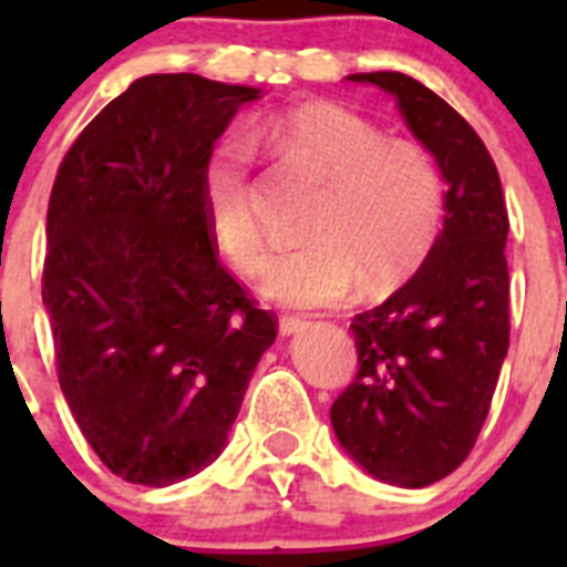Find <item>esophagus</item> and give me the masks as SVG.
Here are the masks:
<instances>
[{
	"label": "esophagus",
	"instance_id": "obj_1",
	"mask_svg": "<svg viewBox=\"0 0 567 567\" xmlns=\"http://www.w3.org/2000/svg\"><path fill=\"white\" fill-rule=\"evenodd\" d=\"M307 327H309L307 320L295 318V315H284L278 323V332H280V338H292V334H300Z\"/></svg>",
	"mask_w": 567,
	"mask_h": 567
}]
</instances>
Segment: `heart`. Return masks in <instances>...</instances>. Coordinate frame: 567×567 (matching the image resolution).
Returning a JSON list of instances; mask_svg holds the SVG:
<instances>
[{"instance_id": "1", "label": "heart", "mask_w": 567, "mask_h": 567, "mask_svg": "<svg viewBox=\"0 0 567 567\" xmlns=\"http://www.w3.org/2000/svg\"><path fill=\"white\" fill-rule=\"evenodd\" d=\"M255 138L327 182L309 221L312 240L260 267L264 298L298 309L338 307L360 284L365 295H383L423 264L443 224V175L420 144L389 142L378 124L332 102L280 110ZM249 164L247 138L224 135L202 175L209 238L244 272L264 249Z\"/></svg>"}]
</instances>
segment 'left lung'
Listing matches in <instances>:
<instances>
[{
  "label": "left lung",
  "instance_id": "left-lung-1",
  "mask_svg": "<svg viewBox=\"0 0 567 567\" xmlns=\"http://www.w3.org/2000/svg\"><path fill=\"white\" fill-rule=\"evenodd\" d=\"M398 102L445 182L443 229L405 287L354 315L358 374L334 400L343 452L374 480L423 488L474 449L508 354V213L488 150L405 73H352Z\"/></svg>",
  "mask_w": 567,
  "mask_h": 567
}]
</instances>
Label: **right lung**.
<instances>
[{
    "instance_id": "right-lung-1",
    "label": "right lung",
    "mask_w": 567,
    "mask_h": 567,
    "mask_svg": "<svg viewBox=\"0 0 567 567\" xmlns=\"http://www.w3.org/2000/svg\"><path fill=\"white\" fill-rule=\"evenodd\" d=\"M260 87L135 79L82 130L48 204L42 303L84 440L127 483L173 485L227 449L275 318L221 267L209 150Z\"/></svg>"
}]
</instances>
